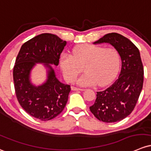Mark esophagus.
<instances>
[{
  "mask_svg": "<svg viewBox=\"0 0 151 151\" xmlns=\"http://www.w3.org/2000/svg\"><path fill=\"white\" fill-rule=\"evenodd\" d=\"M71 90H75V91H77V90H80V91H82V90H83V89L79 88H76V87H71Z\"/></svg>",
  "mask_w": 151,
  "mask_h": 151,
  "instance_id": "1",
  "label": "esophagus"
}]
</instances>
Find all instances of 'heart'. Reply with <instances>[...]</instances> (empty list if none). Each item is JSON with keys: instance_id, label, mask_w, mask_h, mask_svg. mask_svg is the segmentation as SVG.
<instances>
[{"instance_id": "heart-1", "label": "heart", "mask_w": 151, "mask_h": 151, "mask_svg": "<svg viewBox=\"0 0 151 151\" xmlns=\"http://www.w3.org/2000/svg\"><path fill=\"white\" fill-rule=\"evenodd\" d=\"M60 66L67 82H73L82 71L85 73L79 77L77 83L81 86L98 85L104 87L111 83L119 71L121 55L114 47L99 45H82L74 49L73 55L63 52L60 55Z\"/></svg>"}]
</instances>
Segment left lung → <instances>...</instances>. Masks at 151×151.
Listing matches in <instances>:
<instances>
[{"instance_id": "8db88e82", "label": "left lung", "mask_w": 151, "mask_h": 151, "mask_svg": "<svg viewBox=\"0 0 151 151\" xmlns=\"http://www.w3.org/2000/svg\"><path fill=\"white\" fill-rule=\"evenodd\" d=\"M110 43L119 52L122 69L109 88L97 92L90 111L100 121L119 122L134 110L143 85V66L137 47L128 38L116 32L105 35L94 44Z\"/></svg>"}]
</instances>
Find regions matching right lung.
I'll use <instances>...</instances> for the list:
<instances>
[{"mask_svg": "<svg viewBox=\"0 0 151 151\" xmlns=\"http://www.w3.org/2000/svg\"><path fill=\"white\" fill-rule=\"evenodd\" d=\"M66 41L55 35L43 33L22 45L13 71L14 88L24 110L35 118L47 121L62 112L71 91L70 85L61 83L51 65L58 66ZM37 63L48 69L45 83L35 86L30 81V72Z\"/></svg>", "mask_w": 151, "mask_h": 151, "instance_id": "obj_1", "label": "right lung"}]
</instances>
